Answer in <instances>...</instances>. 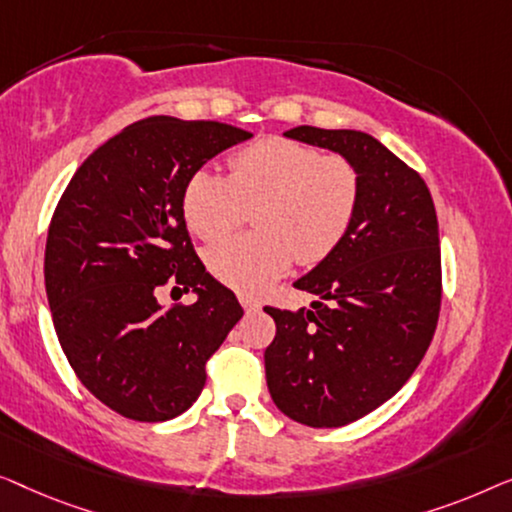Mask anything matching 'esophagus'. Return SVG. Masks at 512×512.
Instances as JSON below:
<instances>
[{
	"label": "esophagus",
	"mask_w": 512,
	"mask_h": 512,
	"mask_svg": "<svg viewBox=\"0 0 512 512\" xmlns=\"http://www.w3.org/2000/svg\"><path fill=\"white\" fill-rule=\"evenodd\" d=\"M239 301H241V306L246 308V311H259V301L253 299V297H248V294H239Z\"/></svg>",
	"instance_id": "34e87169"
}]
</instances>
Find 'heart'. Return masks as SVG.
<instances>
[{"instance_id":"heart-1","label":"heart","mask_w":512,"mask_h":512,"mask_svg":"<svg viewBox=\"0 0 512 512\" xmlns=\"http://www.w3.org/2000/svg\"><path fill=\"white\" fill-rule=\"evenodd\" d=\"M359 171L348 157L322 155L308 143L266 136L229 157V176L199 169L181 197L192 234L218 241L255 208L257 234L236 236L208 250L220 283L262 292L294 259L318 264L341 246L359 206Z\"/></svg>"}]
</instances>
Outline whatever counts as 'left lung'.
<instances>
[{
	"mask_svg": "<svg viewBox=\"0 0 512 512\" xmlns=\"http://www.w3.org/2000/svg\"><path fill=\"white\" fill-rule=\"evenodd\" d=\"M290 139L334 150L359 171V206L341 246L299 278L313 311L266 306L271 399L306 427H343L392 399L422 362L441 311V248L422 176L371 134L294 127Z\"/></svg>",
	"mask_w": 512,
	"mask_h": 512,
	"instance_id": "obj_1",
	"label": "left lung"
}]
</instances>
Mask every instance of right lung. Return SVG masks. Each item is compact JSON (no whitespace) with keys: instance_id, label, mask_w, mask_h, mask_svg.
Instances as JSON below:
<instances>
[{"instance_id":"1","label":"right lung","mask_w":512,"mask_h":512,"mask_svg":"<svg viewBox=\"0 0 512 512\" xmlns=\"http://www.w3.org/2000/svg\"><path fill=\"white\" fill-rule=\"evenodd\" d=\"M250 136L215 120H139L78 167L55 208L43 276L57 338L78 380L122 417L185 413L241 320L234 292L194 253L181 197L194 171ZM169 282L198 301L162 309Z\"/></svg>"}]
</instances>
